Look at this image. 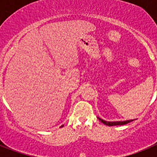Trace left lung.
I'll return each mask as SVG.
<instances>
[{"label": "left lung", "instance_id": "1", "mask_svg": "<svg viewBox=\"0 0 157 157\" xmlns=\"http://www.w3.org/2000/svg\"><path fill=\"white\" fill-rule=\"evenodd\" d=\"M98 119H99L100 121L101 122V123H103L104 124H105V125L107 126H117V125H124V124H127V123H130V122H132L133 120H126V121H117V122H108V121H105V120H103L102 119H101V118L98 117Z\"/></svg>", "mask_w": 157, "mask_h": 157}]
</instances>
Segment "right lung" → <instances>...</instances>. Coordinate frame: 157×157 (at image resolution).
<instances>
[{"label": "right lung", "instance_id": "right-lung-1", "mask_svg": "<svg viewBox=\"0 0 157 157\" xmlns=\"http://www.w3.org/2000/svg\"><path fill=\"white\" fill-rule=\"evenodd\" d=\"M63 127V126H61V127Z\"/></svg>", "mask_w": 157, "mask_h": 157}]
</instances>
